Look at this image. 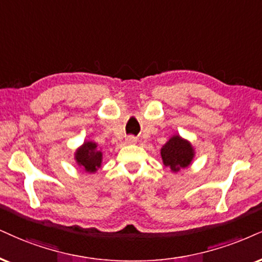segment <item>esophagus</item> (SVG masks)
Returning <instances> with one entry per match:
<instances>
[{
  "instance_id": "esophagus-1",
  "label": "esophagus",
  "mask_w": 262,
  "mask_h": 262,
  "mask_svg": "<svg viewBox=\"0 0 262 262\" xmlns=\"http://www.w3.org/2000/svg\"><path fill=\"white\" fill-rule=\"evenodd\" d=\"M136 142H137V140L134 136H127V137H126V143L132 144V143H136Z\"/></svg>"
}]
</instances>
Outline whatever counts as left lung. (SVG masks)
<instances>
[{
	"label": "left lung",
	"instance_id": "1",
	"mask_svg": "<svg viewBox=\"0 0 262 262\" xmlns=\"http://www.w3.org/2000/svg\"><path fill=\"white\" fill-rule=\"evenodd\" d=\"M160 153L164 165L169 166L175 172L188 166L194 157L192 144L180 136L171 137L161 148Z\"/></svg>",
	"mask_w": 262,
	"mask_h": 262
}]
</instances>
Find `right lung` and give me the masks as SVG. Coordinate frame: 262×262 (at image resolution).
Returning a JSON list of instances; mask_svg holds the SVG:
<instances>
[{
  "instance_id": "obj_1",
  "label": "right lung",
  "mask_w": 262,
  "mask_h": 262,
  "mask_svg": "<svg viewBox=\"0 0 262 262\" xmlns=\"http://www.w3.org/2000/svg\"><path fill=\"white\" fill-rule=\"evenodd\" d=\"M76 163L82 166L86 172H96L101 167L102 151L97 150L95 142H85L75 153Z\"/></svg>"
}]
</instances>
